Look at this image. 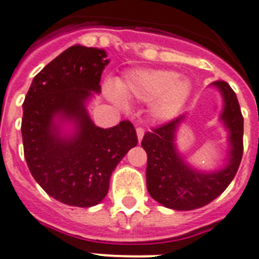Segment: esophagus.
Wrapping results in <instances>:
<instances>
[{
  "mask_svg": "<svg viewBox=\"0 0 259 259\" xmlns=\"http://www.w3.org/2000/svg\"><path fill=\"white\" fill-rule=\"evenodd\" d=\"M136 134H137V139H139V141H141V140H143L144 135H145V130H144V128H141V127L136 128Z\"/></svg>",
  "mask_w": 259,
  "mask_h": 259,
  "instance_id": "34e87169",
  "label": "esophagus"
}]
</instances>
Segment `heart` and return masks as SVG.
I'll return each mask as SVG.
<instances>
[{
    "label": "heart",
    "mask_w": 259,
    "mask_h": 259,
    "mask_svg": "<svg viewBox=\"0 0 259 259\" xmlns=\"http://www.w3.org/2000/svg\"><path fill=\"white\" fill-rule=\"evenodd\" d=\"M192 85L189 80L179 77L170 70H139L128 74L118 87L109 85L107 93L118 105L125 98L153 102L152 113L157 119L175 118L188 101Z\"/></svg>",
    "instance_id": "b5f03b06"
}]
</instances>
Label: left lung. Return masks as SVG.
<instances>
[{"instance_id":"obj_1","label":"left lung","mask_w":259,"mask_h":259,"mask_svg":"<svg viewBox=\"0 0 259 259\" xmlns=\"http://www.w3.org/2000/svg\"><path fill=\"white\" fill-rule=\"evenodd\" d=\"M223 100L221 120L228 131L227 163L214 171H201L180 154L176 134L187 115L146 132L141 146L148 154L146 188L157 202L172 210H194L221 196L232 182L242 158L244 118L236 93L226 81H214Z\"/></svg>"}]
</instances>
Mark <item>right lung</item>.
<instances>
[{
	"label": "right lung",
	"instance_id": "add662e5",
	"mask_svg": "<svg viewBox=\"0 0 259 259\" xmlns=\"http://www.w3.org/2000/svg\"><path fill=\"white\" fill-rule=\"evenodd\" d=\"M104 49L74 45L48 63L32 80L23 102L24 157L40 187L59 202L91 207L109 192L110 176L137 145L131 122L100 128L87 104L101 92L109 65ZM65 125H70L68 130Z\"/></svg>",
	"mask_w": 259,
	"mask_h": 259
}]
</instances>
